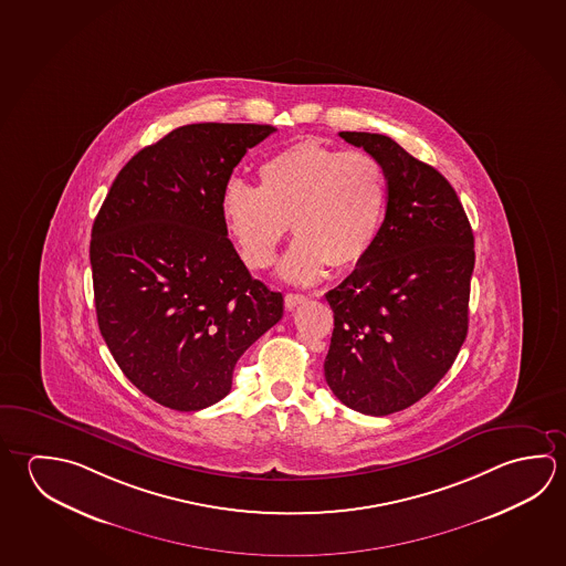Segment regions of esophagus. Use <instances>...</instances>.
<instances>
[{
    "label": "esophagus",
    "instance_id": "1",
    "mask_svg": "<svg viewBox=\"0 0 566 566\" xmlns=\"http://www.w3.org/2000/svg\"><path fill=\"white\" fill-rule=\"evenodd\" d=\"M306 300L307 297L304 294H286L284 296V304H286L287 310H294L300 304H304Z\"/></svg>",
    "mask_w": 566,
    "mask_h": 566
}]
</instances>
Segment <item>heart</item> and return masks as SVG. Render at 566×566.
<instances>
[{
  "label": "heart",
  "instance_id": "1",
  "mask_svg": "<svg viewBox=\"0 0 566 566\" xmlns=\"http://www.w3.org/2000/svg\"><path fill=\"white\" fill-rule=\"evenodd\" d=\"M256 175L259 187L230 180L220 197L224 227L249 269H269L290 220L297 239L280 264L290 282L312 284L329 264L354 269L367 259L386 217L381 160L304 139L266 157Z\"/></svg>",
  "mask_w": 566,
  "mask_h": 566
}]
</instances>
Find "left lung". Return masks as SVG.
I'll return each instance as SVG.
<instances>
[{
  "label": "left lung",
  "instance_id": "8db88e82",
  "mask_svg": "<svg viewBox=\"0 0 566 566\" xmlns=\"http://www.w3.org/2000/svg\"><path fill=\"white\" fill-rule=\"evenodd\" d=\"M339 137L381 160L387 207L367 259L326 294L334 332L324 376L344 406L389 416L427 396L465 342L475 239L439 170L386 135Z\"/></svg>",
  "mask_w": 566,
  "mask_h": 566
}]
</instances>
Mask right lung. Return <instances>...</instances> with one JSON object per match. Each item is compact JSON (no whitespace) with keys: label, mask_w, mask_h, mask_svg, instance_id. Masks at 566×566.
<instances>
[{"label":"right lung","mask_w":566,"mask_h":566,"mask_svg":"<svg viewBox=\"0 0 566 566\" xmlns=\"http://www.w3.org/2000/svg\"><path fill=\"white\" fill-rule=\"evenodd\" d=\"M274 130H170L120 169L93 222L101 336L160 406L199 411L229 396L240 356L284 314V297L250 276L220 214L232 170Z\"/></svg>","instance_id":"obj_1"}]
</instances>
